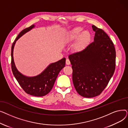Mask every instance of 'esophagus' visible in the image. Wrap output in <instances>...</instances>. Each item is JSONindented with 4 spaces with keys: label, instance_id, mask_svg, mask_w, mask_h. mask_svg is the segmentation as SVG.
<instances>
[{
    "label": "esophagus",
    "instance_id": "1",
    "mask_svg": "<svg viewBox=\"0 0 128 128\" xmlns=\"http://www.w3.org/2000/svg\"><path fill=\"white\" fill-rule=\"evenodd\" d=\"M66 65H70V60L69 59H68V58L66 59Z\"/></svg>",
    "mask_w": 128,
    "mask_h": 128
}]
</instances>
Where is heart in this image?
Returning <instances> with one entry per match:
<instances>
[{
    "mask_svg": "<svg viewBox=\"0 0 128 128\" xmlns=\"http://www.w3.org/2000/svg\"><path fill=\"white\" fill-rule=\"evenodd\" d=\"M83 28L82 27H77L70 30L65 37L66 42H73L77 39L74 45V48L77 51H82L88 45L91 37L89 32L84 30L82 32Z\"/></svg>",
    "mask_w": 128,
    "mask_h": 128,
    "instance_id": "heart-1",
    "label": "heart"
}]
</instances>
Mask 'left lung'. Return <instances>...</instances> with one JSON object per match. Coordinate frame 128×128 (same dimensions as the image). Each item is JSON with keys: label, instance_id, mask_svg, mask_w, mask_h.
<instances>
[{"label": "left lung", "instance_id": "8db88e82", "mask_svg": "<svg viewBox=\"0 0 128 128\" xmlns=\"http://www.w3.org/2000/svg\"><path fill=\"white\" fill-rule=\"evenodd\" d=\"M94 42L82 51L68 56L72 69V82L79 95L93 98L108 84L116 66V50L112 42L102 29L92 25Z\"/></svg>", "mask_w": 128, "mask_h": 128}]
</instances>
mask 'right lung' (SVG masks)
<instances>
[{
  "label": "right lung",
  "instance_id": "obj_1",
  "mask_svg": "<svg viewBox=\"0 0 128 128\" xmlns=\"http://www.w3.org/2000/svg\"><path fill=\"white\" fill-rule=\"evenodd\" d=\"M35 27L34 25L23 30L20 32L13 42L11 47V68L13 74L23 90L31 96H42L46 95L52 89L59 72L65 65V58L50 64L40 74L34 77H27L16 69L13 60V49L16 40L24 34Z\"/></svg>",
  "mask_w": 128,
  "mask_h": 128
}]
</instances>
